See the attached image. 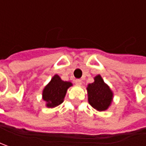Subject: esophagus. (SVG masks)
I'll return each mask as SVG.
<instances>
[{"label": "esophagus", "mask_w": 146, "mask_h": 146, "mask_svg": "<svg viewBox=\"0 0 146 146\" xmlns=\"http://www.w3.org/2000/svg\"><path fill=\"white\" fill-rule=\"evenodd\" d=\"M75 83H76V84H77V85H81L82 80H75Z\"/></svg>", "instance_id": "34e87169"}]
</instances>
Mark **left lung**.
Segmentation results:
<instances>
[{"instance_id":"8db88e82","label":"left lung","mask_w":146,"mask_h":146,"mask_svg":"<svg viewBox=\"0 0 146 146\" xmlns=\"http://www.w3.org/2000/svg\"><path fill=\"white\" fill-rule=\"evenodd\" d=\"M88 103L98 111H104L109 108L113 99V93L104 82L100 75L94 77V82L87 87Z\"/></svg>"}]
</instances>
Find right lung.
<instances>
[{"instance_id": "right-lung-1", "label": "right lung", "mask_w": 146, "mask_h": 146, "mask_svg": "<svg viewBox=\"0 0 146 146\" xmlns=\"http://www.w3.org/2000/svg\"><path fill=\"white\" fill-rule=\"evenodd\" d=\"M70 86H72L70 82L62 80L58 75L53 76L43 90V100L46 102V106L53 108L62 103L66 91Z\"/></svg>"}]
</instances>
